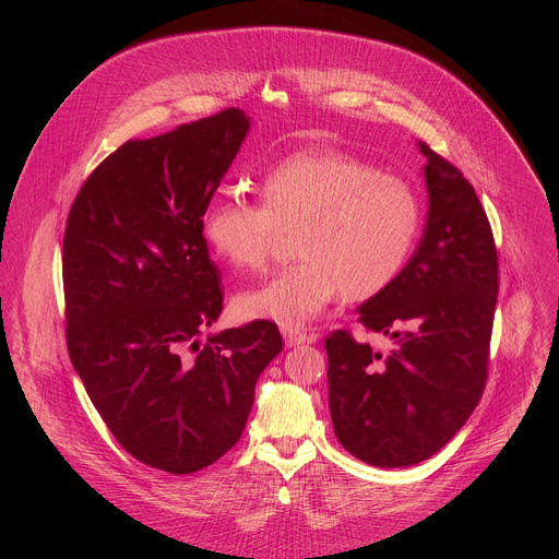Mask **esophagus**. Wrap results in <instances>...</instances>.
Segmentation results:
<instances>
[{
	"mask_svg": "<svg viewBox=\"0 0 559 559\" xmlns=\"http://www.w3.org/2000/svg\"><path fill=\"white\" fill-rule=\"evenodd\" d=\"M284 340H286V346H301V344H310L314 342L317 337L310 335V333H304V331H297V329H284Z\"/></svg>",
	"mask_w": 559,
	"mask_h": 559,
	"instance_id": "esophagus-1",
	"label": "esophagus"
}]
</instances>
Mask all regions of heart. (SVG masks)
<instances>
[{"mask_svg": "<svg viewBox=\"0 0 559 559\" xmlns=\"http://www.w3.org/2000/svg\"><path fill=\"white\" fill-rule=\"evenodd\" d=\"M424 224L417 189L340 151H301L266 171L260 200L217 195L200 219L209 249L237 271H260L282 233H297L295 264L235 301L242 320L297 329L340 295L366 301L406 266Z\"/></svg>", "mask_w": 559, "mask_h": 559, "instance_id": "b5f03b06", "label": "heart"}]
</instances>
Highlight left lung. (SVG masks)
Masks as SVG:
<instances>
[{
    "label": "left lung",
    "mask_w": 559,
    "mask_h": 559,
    "mask_svg": "<svg viewBox=\"0 0 559 559\" xmlns=\"http://www.w3.org/2000/svg\"><path fill=\"white\" fill-rule=\"evenodd\" d=\"M428 217L399 277L357 312L392 350L337 329L324 340L337 441L374 467H408L439 452L478 406L499 290L497 247L476 189L419 142Z\"/></svg>",
    "instance_id": "8db88e82"
}]
</instances>
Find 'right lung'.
<instances>
[{
  "label": "right lung",
  "instance_id": "right-lung-1",
  "mask_svg": "<svg viewBox=\"0 0 559 559\" xmlns=\"http://www.w3.org/2000/svg\"><path fill=\"white\" fill-rule=\"evenodd\" d=\"M247 131L230 107L124 142L81 185L67 222L71 361L116 441L174 476L239 441L255 381L284 348L269 320L200 344L224 308L200 219Z\"/></svg>",
  "mask_w": 559,
  "mask_h": 559
}]
</instances>
